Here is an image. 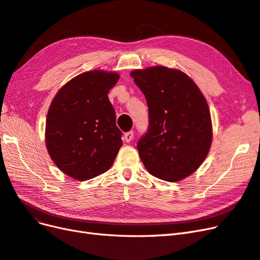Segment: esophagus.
Returning a JSON list of instances; mask_svg holds the SVG:
<instances>
[{
	"label": "esophagus",
	"mask_w": 260,
	"mask_h": 260,
	"mask_svg": "<svg viewBox=\"0 0 260 260\" xmlns=\"http://www.w3.org/2000/svg\"><path fill=\"white\" fill-rule=\"evenodd\" d=\"M133 136H135V133H133V131L125 132L124 136H123L125 142H131V141L133 140Z\"/></svg>",
	"instance_id": "34e87169"
}]
</instances>
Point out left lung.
<instances>
[{"label":"left lung","instance_id":"obj_1","mask_svg":"<svg viewBox=\"0 0 260 260\" xmlns=\"http://www.w3.org/2000/svg\"><path fill=\"white\" fill-rule=\"evenodd\" d=\"M130 75L148 107V128L137 144L145 168L169 182L190 176L211 145L205 98L191 78L177 69L155 66Z\"/></svg>","mask_w":260,"mask_h":260}]
</instances>
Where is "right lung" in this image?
<instances>
[{
	"label": "right lung",
	"instance_id": "add662e5",
	"mask_svg": "<svg viewBox=\"0 0 260 260\" xmlns=\"http://www.w3.org/2000/svg\"><path fill=\"white\" fill-rule=\"evenodd\" d=\"M119 75L86 72L57 92L46 117L45 142L55 165L76 180L85 181L112 167L122 145V132L108 92Z\"/></svg>",
	"mask_w": 260,
	"mask_h": 260
}]
</instances>
